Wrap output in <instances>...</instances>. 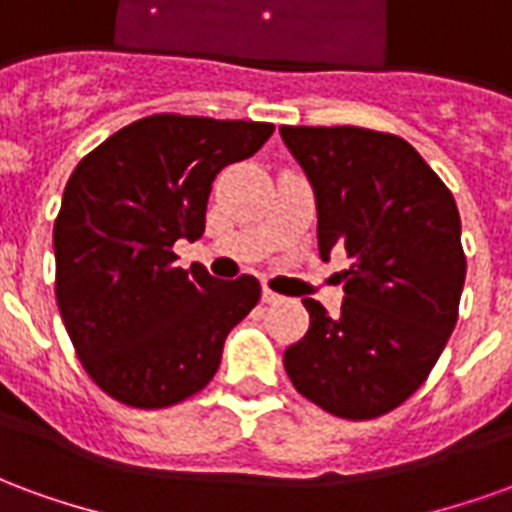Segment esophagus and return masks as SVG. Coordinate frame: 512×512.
Returning <instances> with one entry per match:
<instances>
[{"label": "esophagus", "mask_w": 512, "mask_h": 512, "mask_svg": "<svg viewBox=\"0 0 512 512\" xmlns=\"http://www.w3.org/2000/svg\"><path fill=\"white\" fill-rule=\"evenodd\" d=\"M263 301H266V304H279V301H282V296H279V293H274V290L263 288Z\"/></svg>", "instance_id": "obj_1"}]
</instances>
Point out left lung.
<instances>
[{
  "instance_id": "8db88e82",
  "label": "left lung",
  "mask_w": 512,
  "mask_h": 512,
  "mask_svg": "<svg viewBox=\"0 0 512 512\" xmlns=\"http://www.w3.org/2000/svg\"><path fill=\"white\" fill-rule=\"evenodd\" d=\"M279 134L315 194L321 257L334 246L351 257L340 315L301 299L310 329L285 351V370L334 417H381L422 386L458 321V205L400 136L356 126Z\"/></svg>"
}]
</instances>
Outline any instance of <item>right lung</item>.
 <instances>
[{"instance_id": "right-lung-1", "label": "right lung", "mask_w": 512, "mask_h": 512, "mask_svg": "<svg viewBox=\"0 0 512 512\" xmlns=\"http://www.w3.org/2000/svg\"><path fill=\"white\" fill-rule=\"evenodd\" d=\"M271 123L153 115L79 161L54 222L57 307L95 384L134 408H164L208 384L255 277L175 266L172 244L205 233L213 178L255 156Z\"/></svg>"}]
</instances>
